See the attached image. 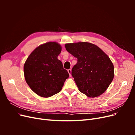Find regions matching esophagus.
<instances>
[{
    "instance_id": "esophagus-1",
    "label": "esophagus",
    "mask_w": 135,
    "mask_h": 135,
    "mask_svg": "<svg viewBox=\"0 0 135 135\" xmlns=\"http://www.w3.org/2000/svg\"><path fill=\"white\" fill-rule=\"evenodd\" d=\"M68 73H69V75H70V76H71V69H68Z\"/></svg>"
}]
</instances>
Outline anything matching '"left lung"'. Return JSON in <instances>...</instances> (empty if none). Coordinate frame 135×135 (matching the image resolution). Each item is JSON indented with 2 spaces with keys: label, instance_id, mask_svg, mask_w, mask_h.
<instances>
[{
  "label": "left lung",
  "instance_id": "1",
  "mask_svg": "<svg viewBox=\"0 0 135 135\" xmlns=\"http://www.w3.org/2000/svg\"><path fill=\"white\" fill-rule=\"evenodd\" d=\"M68 52L77 58L71 75L80 92L89 97L103 94L114 78V65L109 56L96 45L88 42L65 44Z\"/></svg>",
  "mask_w": 135,
  "mask_h": 135
}]
</instances>
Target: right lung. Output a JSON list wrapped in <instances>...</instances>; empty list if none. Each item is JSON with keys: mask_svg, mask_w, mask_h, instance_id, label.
I'll use <instances>...</instances> for the list:
<instances>
[{"mask_svg": "<svg viewBox=\"0 0 135 135\" xmlns=\"http://www.w3.org/2000/svg\"><path fill=\"white\" fill-rule=\"evenodd\" d=\"M61 46L50 42L31 52L24 64V76L28 86L38 95L49 97L59 93L69 74L57 59Z\"/></svg>", "mask_w": 135, "mask_h": 135, "instance_id": "obj_1", "label": "right lung"}]
</instances>
